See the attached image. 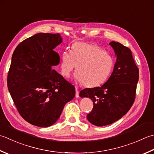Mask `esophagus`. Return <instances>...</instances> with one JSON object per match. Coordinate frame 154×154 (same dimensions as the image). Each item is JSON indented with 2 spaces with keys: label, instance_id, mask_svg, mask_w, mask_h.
I'll list each match as a JSON object with an SVG mask.
<instances>
[{
  "label": "esophagus",
  "instance_id": "esophagus-1",
  "mask_svg": "<svg viewBox=\"0 0 154 154\" xmlns=\"http://www.w3.org/2000/svg\"><path fill=\"white\" fill-rule=\"evenodd\" d=\"M75 97H79V91L77 89H75Z\"/></svg>",
  "mask_w": 154,
  "mask_h": 154
}]
</instances>
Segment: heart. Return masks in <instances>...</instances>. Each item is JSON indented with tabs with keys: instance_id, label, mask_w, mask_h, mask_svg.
Returning <instances> with one entry per match:
<instances>
[{
	"instance_id": "1",
	"label": "heart",
	"mask_w": 154,
	"mask_h": 154,
	"mask_svg": "<svg viewBox=\"0 0 154 154\" xmlns=\"http://www.w3.org/2000/svg\"><path fill=\"white\" fill-rule=\"evenodd\" d=\"M77 67L75 78L78 83L87 87H95L105 83L114 67L112 57L96 45L75 43L71 52L63 51L61 55L60 71L68 78Z\"/></svg>"
}]
</instances>
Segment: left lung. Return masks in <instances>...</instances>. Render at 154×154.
<instances>
[{
	"mask_svg": "<svg viewBox=\"0 0 154 154\" xmlns=\"http://www.w3.org/2000/svg\"><path fill=\"white\" fill-rule=\"evenodd\" d=\"M117 57L113 71L101 87L81 90V97H89L93 107L87 119L96 126L111 124L125 115L134 104L139 69L131 50L118 42L109 43Z\"/></svg>",
	"mask_w": 154,
	"mask_h": 154,
	"instance_id": "left-lung-1",
	"label": "left lung"
}]
</instances>
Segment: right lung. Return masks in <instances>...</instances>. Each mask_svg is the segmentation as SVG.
Wrapping results in <instances>:
<instances>
[{
	"mask_svg": "<svg viewBox=\"0 0 154 154\" xmlns=\"http://www.w3.org/2000/svg\"><path fill=\"white\" fill-rule=\"evenodd\" d=\"M62 41L59 33H38L21 42L12 56L8 91L20 115L38 127L54 124L75 95V87L53 69L60 61L53 49Z\"/></svg>",
	"mask_w": 154,
	"mask_h": 154,
	"instance_id": "add662e5",
	"label": "right lung"
}]
</instances>
